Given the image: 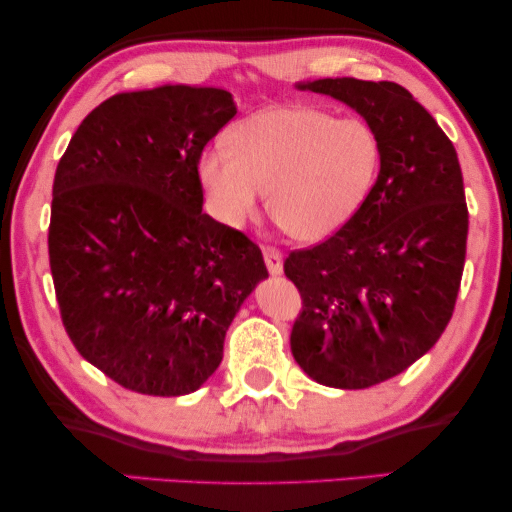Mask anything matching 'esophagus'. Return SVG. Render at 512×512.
<instances>
[{"mask_svg": "<svg viewBox=\"0 0 512 512\" xmlns=\"http://www.w3.org/2000/svg\"><path fill=\"white\" fill-rule=\"evenodd\" d=\"M263 258H265V265H268L270 275H282V270H284L282 251H277L275 247H265Z\"/></svg>", "mask_w": 512, "mask_h": 512, "instance_id": "obj_1", "label": "esophagus"}]
</instances>
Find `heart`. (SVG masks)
<instances>
[{"mask_svg": "<svg viewBox=\"0 0 512 512\" xmlns=\"http://www.w3.org/2000/svg\"><path fill=\"white\" fill-rule=\"evenodd\" d=\"M382 144L366 118H335L307 104L249 116L200 156L198 177L214 216L230 228L254 219L263 191L270 216L298 242H321L345 228L368 200Z\"/></svg>", "mask_w": 512, "mask_h": 512, "instance_id": "1", "label": "heart"}]
</instances>
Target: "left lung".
<instances>
[{
	"label": "left lung",
	"instance_id": "left-lung-1",
	"mask_svg": "<svg viewBox=\"0 0 512 512\" xmlns=\"http://www.w3.org/2000/svg\"><path fill=\"white\" fill-rule=\"evenodd\" d=\"M298 88L345 102L380 135V174L354 219L284 261L303 298L293 359L326 387L366 389L410 368L450 324L466 261L464 179L450 139L398 83L342 76Z\"/></svg>",
	"mask_w": 512,
	"mask_h": 512
}]
</instances>
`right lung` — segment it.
I'll use <instances>...</instances> for the list:
<instances>
[{
	"mask_svg": "<svg viewBox=\"0 0 512 512\" xmlns=\"http://www.w3.org/2000/svg\"><path fill=\"white\" fill-rule=\"evenodd\" d=\"M237 114L221 88L118 93L83 118L53 181L48 258L83 359L149 396L200 389L261 279V249L202 212L198 163Z\"/></svg>",
	"mask_w": 512,
	"mask_h": 512,
	"instance_id": "right-lung-1",
	"label": "right lung"
}]
</instances>
